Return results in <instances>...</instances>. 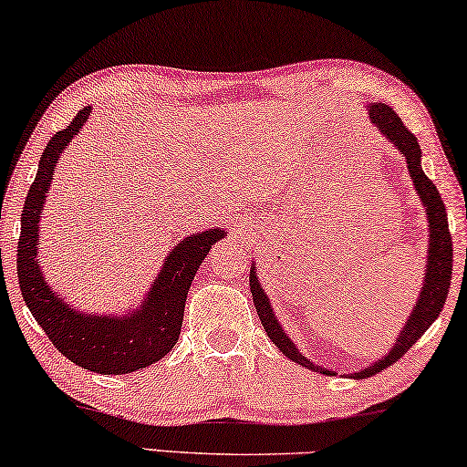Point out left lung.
<instances>
[{"mask_svg":"<svg viewBox=\"0 0 467 467\" xmlns=\"http://www.w3.org/2000/svg\"><path fill=\"white\" fill-rule=\"evenodd\" d=\"M369 119L374 123L379 133L384 135L386 140L394 143V148L400 150V154L407 159V169L409 175H411V182L418 190L421 202L426 206L428 214V227H430V244H428V263H426V277H424V288L420 292L418 303H415L411 315H409L405 327L400 329L397 342L389 350V355L379 358L374 365L365 368L353 374V378H369L376 376L378 371L389 368V365L397 363L400 357H403L409 348L418 342L421 336H424L426 329L434 324V319L439 317L444 303H447V294L451 285V275H453V240H451L449 234V221H447V209H444L441 193L436 190V185L430 182L424 171H421V150L418 138L409 131L403 125L390 106L386 104H371L369 106ZM250 292H253V300L258 313V319L265 327V332L271 338V342L282 350V353L303 365L306 369L319 371V374L329 376L332 371L319 368L308 361L305 355L298 353V348L294 347V342L285 336V332L279 326L277 317L274 315V308L269 305V298L265 290L258 284L254 267L250 269Z\"/></svg>","mask_w":467,"mask_h":467,"instance_id":"8db88e82","label":"left lung"}]
</instances>
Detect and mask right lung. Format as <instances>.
Wrapping results in <instances>:
<instances>
[{
  "label": "right lung",
  "mask_w": 467,
  "mask_h": 467,
  "mask_svg": "<svg viewBox=\"0 0 467 467\" xmlns=\"http://www.w3.org/2000/svg\"><path fill=\"white\" fill-rule=\"evenodd\" d=\"M91 112L85 106L77 112L67 129L47 141L43 150L37 175L28 188L25 209L20 214L18 240V284L23 298L47 334V338L68 361L96 374L119 376L143 369L169 353L179 340L183 324V308L192 279L209 254L213 244L225 235L223 229L190 235L177 244L154 279L140 308L123 317L89 315L70 308L58 292L49 288L39 269V214L52 183L56 162L70 140L81 131Z\"/></svg>",
  "instance_id": "obj_1"
}]
</instances>
